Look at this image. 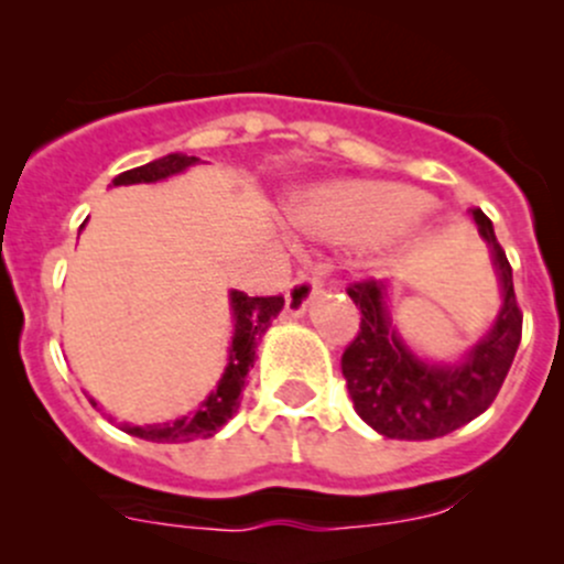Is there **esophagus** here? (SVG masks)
Returning a JSON list of instances; mask_svg holds the SVG:
<instances>
[{
  "label": "esophagus",
  "mask_w": 564,
  "mask_h": 564,
  "mask_svg": "<svg viewBox=\"0 0 564 564\" xmlns=\"http://www.w3.org/2000/svg\"><path fill=\"white\" fill-rule=\"evenodd\" d=\"M324 278L322 272H300L292 283H289V292H286V311L292 316H300L305 308H308L311 297L322 289Z\"/></svg>",
  "instance_id": "esophagus-1"
}]
</instances>
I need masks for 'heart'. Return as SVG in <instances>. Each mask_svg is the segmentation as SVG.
Wrapping results in <instances>:
<instances>
[{
    "mask_svg": "<svg viewBox=\"0 0 564 564\" xmlns=\"http://www.w3.org/2000/svg\"><path fill=\"white\" fill-rule=\"evenodd\" d=\"M425 198L392 182H338L303 198L297 220L311 235L338 242H377L412 224Z\"/></svg>",
    "mask_w": 564,
    "mask_h": 564,
    "instance_id": "1",
    "label": "heart"
}]
</instances>
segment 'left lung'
<instances>
[{
	"label": "left lung",
	"mask_w": 564,
	"mask_h": 564,
	"mask_svg": "<svg viewBox=\"0 0 564 564\" xmlns=\"http://www.w3.org/2000/svg\"><path fill=\"white\" fill-rule=\"evenodd\" d=\"M477 231L491 250L502 308L486 338L456 366H429L412 355L388 311L382 281H357L346 292L360 308V333L340 357L357 414L388 440H436L486 412L502 388L521 344V316L513 292V267L482 209H471Z\"/></svg>",
	"instance_id": "obj_1"
}]
</instances>
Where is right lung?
Returning a JSON list of instances; mask_svg holds the SVG:
<instances>
[{
	"label": "right lung",
	"instance_id": "1",
	"mask_svg": "<svg viewBox=\"0 0 564 564\" xmlns=\"http://www.w3.org/2000/svg\"><path fill=\"white\" fill-rule=\"evenodd\" d=\"M198 163V158L174 155L158 158V161L147 163V166L130 169L113 176V185H135V182H158L166 180V176L185 172L187 166ZM231 311H235V335H231V349H229V362H226V371L220 377L218 388L207 395V401H202V406L193 414L172 420V423H158V425H130L124 423L122 431L130 436H139L147 442H166V445H176V442H191V440H207V436L218 434V429H224L231 420V414L240 406V392L246 388V377L253 368L256 357V340L267 333V327L272 324V318L281 314L283 297H248L246 292H231ZM93 406H98L95 398H89Z\"/></svg>",
	"mask_w": 564,
	"mask_h": 564
}]
</instances>
